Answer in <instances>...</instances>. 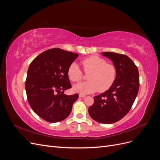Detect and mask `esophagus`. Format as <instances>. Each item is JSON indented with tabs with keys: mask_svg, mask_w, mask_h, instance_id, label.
Instances as JSON below:
<instances>
[{
	"mask_svg": "<svg viewBox=\"0 0 160 160\" xmlns=\"http://www.w3.org/2000/svg\"><path fill=\"white\" fill-rule=\"evenodd\" d=\"M85 97H86V95L84 94H79V98H85Z\"/></svg>",
	"mask_w": 160,
	"mask_h": 160,
	"instance_id": "obj_1",
	"label": "esophagus"
}]
</instances>
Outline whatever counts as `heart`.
I'll return each mask as SVG.
<instances>
[{"label": "heart", "mask_w": 160, "mask_h": 160, "mask_svg": "<svg viewBox=\"0 0 160 160\" xmlns=\"http://www.w3.org/2000/svg\"><path fill=\"white\" fill-rule=\"evenodd\" d=\"M81 65L88 75V81L73 86V91L77 93L88 94L99 91L103 92L109 89L114 83L117 74L116 67L107 63V61L98 56H91L81 61ZM69 79L79 82L82 78V71L75 62L72 63L67 71Z\"/></svg>", "instance_id": "obj_1"}]
</instances>
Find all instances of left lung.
Returning <instances> with one entry per match:
<instances>
[{
    "label": "left lung",
    "mask_w": 160,
    "mask_h": 160,
    "mask_svg": "<svg viewBox=\"0 0 160 160\" xmlns=\"http://www.w3.org/2000/svg\"><path fill=\"white\" fill-rule=\"evenodd\" d=\"M116 67L117 74L111 88L94 97L89 108L91 118L96 122L111 124L122 119L132 108L139 88L137 66L127 55L113 52H101Z\"/></svg>",
    "instance_id": "left-lung-1"
}]
</instances>
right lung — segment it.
<instances>
[{"mask_svg": "<svg viewBox=\"0 0 160 160\" xmlns=\"http://www.w3.org/2000/svg\"><path fill=\"white\" fill-rule=\"evenodd\" d=\"M78 56L54 48L38 55L28 67L25 82L28 103L34 112L48 122L66 119L79 98L78 94H64L71 88L67 71Z\"/></svg>", "mask_w": 160, "mask_h": 160, "instance_id": "add662e5", "label": "right lung"}]
</instances>
